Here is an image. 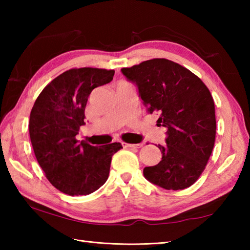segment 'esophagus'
I'll return each instance as SVG.
<instances>
[{
	"label": "esophagus",
	"instance_id": "esophagus-1",
	"mask_svg": "<svg viewBox=\"0 0 250 250\" xmlns=\"http://www.w3.org/2000/svg\"><path fill=\"white\" fill-rule=\"evenodd\" d=\"M121 144H122V146H124V147H134V148H141L143 145H144V143H140V144H129V143L122 142Z\"/></svg>",
	"mask_w": 250,
	"mask_h": 250
}]
</instances>
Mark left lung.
<instances>
[{
    "instance_id": "1",
    "label": "left lung",
    "mask_w": 250,
    "mask_h": 250,
    "mask_svg": "<svg viewBox=\"0 0 250 250\" xmlns=\"http://www.w3.org/2000/svg\"><path fill=\"white\" fill-rule=\"evenodd\" d=\"M121 72L136 84L148 113L159 115L158 125L167 129V146L158 145L161 161L144 168L145 178L167 190L190 187L203 173L215 144V104L208 88L167 59L147 60Z\"/></svg>"
}]
</instances>
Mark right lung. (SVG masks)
Listing matches in <instances>:
<instances>
[{
    "label": "right lung",
    "mask_w": 250,
    "mask_h": 250,
    "mask_svg": "<svg viewBox=\"0 0 250 250\" xmlns=\"http://www.w3.org/2000/svg\"><path fill=\"white\" fill-rule=\"evenodd\" d=\"M115 71L72 68L43 89L32 107L29 131L36 160L49 183L68 195H87L108 178L111 157L122 146H92L76 140L92 90L113 81Z\"/></svg>",
    "instance_id": "obj_1"
}]
</instances>
